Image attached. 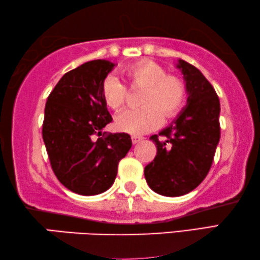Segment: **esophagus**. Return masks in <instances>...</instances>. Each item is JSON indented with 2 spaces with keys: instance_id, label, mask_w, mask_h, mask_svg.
<instances>
[{
  "instance_id": "esophagus-1",
  "label": "esophagus",
  "mask_w": 260,
  "mask_h": 260,
  "mask_svg": "<svg viewBox=\"0 0 260 260\" xmlns=\"http://www.w3.org/2000/svg\"><path fill=\"white\" fill-rule=\"evenodd\" d=\"M143 139H144V137H140V136H134V137H133V143L134 144H137L139 142H142Z\"/></svg>"
}]
</instances>
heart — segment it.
<instances>
[{"mask_svg":"<svg viewBox=\"0 0 260 260\" xmlns=\"http://www.w3.org/2000/svg\"><path fill=\"white\" fill-rule=\"evenodd\" d=\"M123 77L133 85L144 86L137 109H127L118 114L116 126L123 133L142 135L160 124L164 118H170L181 109L185 96L182 80L167 76L162 67L150 59H144L126 67ZM102 98L112 109H120L125 100L126 88L116 76H109L102 84Z\"/></svg>","mask_w":260,"mask_h":260,"instance_id":"obj_1","label":"heart"}]
</instances>
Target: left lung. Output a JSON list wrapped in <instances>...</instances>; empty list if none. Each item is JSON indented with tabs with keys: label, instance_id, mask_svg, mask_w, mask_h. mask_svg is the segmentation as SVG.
Listing matches in <instances>:
<instances>
[{
	"label": "left lung",
	"instance_id": "left-lung-1",
	"mask_svg": "<svg viewBox=\"0 0 260 260\" xmlns=\"http://www.w3.org/2000/svg\"><path fill=\"white\" fill-rule=\"evenodd\" d=\"M188 95L177 117L159 135L156 155L144 174L154 192L178 197L197 188L210 170L220 140V101L211 83L197 68L178 58Z\"/></svg>",
	"mask_w": 260,
	"mask_h": 260
}]
</instances>
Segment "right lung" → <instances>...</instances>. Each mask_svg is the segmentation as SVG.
<instances>
[{
	"label": "right lung",
	"instance_id": "right-lung-1",
	"mask_svg": "<svg viewBox=\"0 0 260 260\" xmlns=\"http://www.w3.org/2000/svg\"><path fill=\"white\" fill-rule=\"evenodd\" d=\"M116 66L88 61L58 80L46 102L42 138L57 180L82 196L108 190L117 166L133 145L127 134L102 135L113 121L102 98V84Z\"/></svg>",
	"mask_w": 260,
	"mask_h": 260
}]
</instances>
